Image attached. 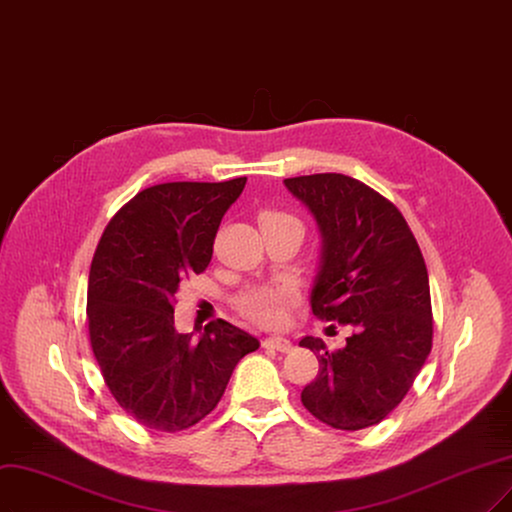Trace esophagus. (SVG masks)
Listing matches in <instances>:
<instances>
[{
    "label": "esophagus",
    "instance_id": "obj_1",
    "mask_svg": "<svg viewBox=\"0 0 512 512\" xmlns=\"http://www.w3.org/2000/svg\"><path fill=\"white\" fill-rule=\"evenodd\" d=\"M263 346L272 348V350H278V352H289L293 348V344L289 342V339L287 337H280V335L266 337V339H263Z\"/></svg>",
    "mask_w": 512,
    "mask_h": 512
}]
</instances>
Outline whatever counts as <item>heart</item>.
Wrapping results in <instances>:
<instances>
[{"mask_svg": "<svg viewBox=\"0 0 512 512\" xmlns=\"http://www.w3.org/2000/svg\"><path fill=\"white\" fill-rule=\"evenodd\" d=\"M268 221H295V219L285 213L268 211L261 215V223H268ZM293 299H295V293L289 287H261V289L249 291L240 299V310L251 320H255V323L274 327L282 323V318H285V306H289Z\"/></svg>", "mask_w": 512, "mask_h": 512, "instance_id": "1", "label": "heart"}]
</instances>
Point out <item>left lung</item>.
I'll list each match as a JSON object with an SVG mask.
<instances>
[{
    "mask_svg": "<svg viewBox=\"0 0 512 512\" xmlns=\"http://www.w3.org/2000/svg\"><path fill=\"white\" fill-rule=\"evenodd\" d=\"M314 215L323 255L310 295L318 318L350 325L346 346H299L318 358L301 403L323 424L363 430L399 405L432 348L428 270L405 217L369 185L339 173L285 179ZM333 327V325H331Z\"/></svg>",
    "mask_w": 512,
    "mask_h": 512,
    "instance_id": "left-lung-1",
    "label": "left lung"
}]
</instances>
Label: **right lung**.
<instances>
[{
	"mask_svg": "<svg viewBox=\"0 0 512 512\" xmlns=\"http://www.w3.org/2000/svg\"><path fill=\"white\" fill-rule=\"evenodd\" d=\"M246 177L139 192L105 227L88 276V333L113 399L145 428L179 432L211 413L259 342L217 320L175 329L179 282L208 268L219 223Z\"/></svg>",
	"mask_w": 512,
	"mask_h": 512,
	"instance_id": "1",
	"label": "right lung"
}]
</instances>
